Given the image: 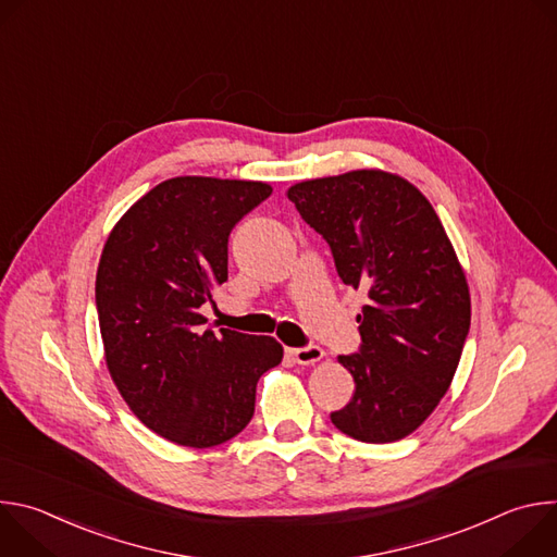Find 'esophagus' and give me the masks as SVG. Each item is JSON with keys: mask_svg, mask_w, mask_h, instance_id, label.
<instances>
[{"mask_svg": "<svg viewBox=\"0 0 557 557\" xmlns=\"http://www.w3.org/2000/svg\"><path fill=\"white\" fill-rule=\"evenodd\" d=\"M288 352H290L293 359H295L297 363H301V366L314 363V361H320V359L324 357V350H322L320 346H314V344L304 346V348H290Z\"/></svg>", "mask_w": 557, "mask_h": 557, "instance_id": "esophagus-1", "label": "esophagus"}]
</instances>
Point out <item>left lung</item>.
<instances>
[{
    "label": "left lung",
    "mask_w": 557,
    "mask_h": 557,
    "mask_svg": "<svg viewBox=\"0 0 557 557\" xmlns=\"http://www.w3.org/2000/svg\"><path fill=\"white\" fill-rule=\"evenodd\" d=\"M288 200L329 243L342 282L368 295L359 352L339 355L355 394L331 421L363 443L406 438L443 399L469 333L449 237L412 183L379 170L297 183Z\"/></svg>",
    "instance_id": "1"
}]
</instances>
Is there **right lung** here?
<instances>
[{
  "instance_id": "obj_1",
  "label": "right lung",
  "mask_w": 557,
  "mask_h": 557,
  "mask_svg": "<svg viewBox=\"0 0 557 557\" xmlns=\"http://www.w3.org/2000/svg\"><path fill=\"white\" fill-rule=\"evenodd\" d=\"M271 185L178 176L136 200L112 228L97 271L106 363L143 425L185 447L240 434L256 385L284 350L273 337L202 331L200 306L226 282L228 233Z\"/></svg>"
}]
</instances>
